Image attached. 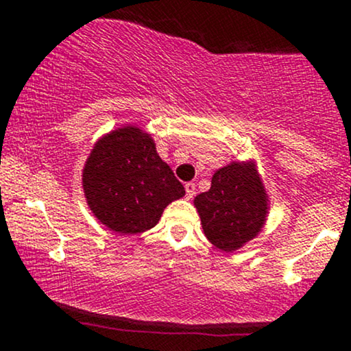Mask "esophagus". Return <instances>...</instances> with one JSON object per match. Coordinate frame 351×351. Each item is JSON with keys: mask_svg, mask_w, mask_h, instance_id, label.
I'll return each mask as SVG.
<instances>
[{"mask_svg": "<svg viewBox=\"0 0 351 351\" xmlns=\"http://www.w3.org/2000/svg\"><path fill=\"white\" fill-rule=\"evenodd\" d=\"M184 189H186V198L191 199L193 196L196 195V184L193 183V181H188L186 184H184Z\"/></svg>", "mask_w": 351, "mask_h": 351, "instance_id": "1", "label": "esophagus"}]
</instances>
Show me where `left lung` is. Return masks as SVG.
Wrapping results in <instances>:
<instances>
[{
	"mask_svg": "<svg viewBox=\"0 0 351 351\" xmlns=\"http://www.w3.org/2000/svg\"><path fill=\"white\" fill-rule=\"evenodd\" d=\"M204 236L224 252L241 249L263 231L269 196L256 162H231L219 168L211 188L195 198Z\"/></svg>",
	"mask_w": 351,
	"mask_h": 351,
	"instance_id": "obj_1",
	"label": "left lung"
}]
</instances>
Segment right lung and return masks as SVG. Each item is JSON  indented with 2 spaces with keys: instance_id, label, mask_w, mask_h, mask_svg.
Wrapping results in <instances>:
<instances>
[{
  "instance_id": "1",
  "label": "right lung",
  "mask_w": 351,
  "mask_h": 351,
  "mask_svg": "<svg viewBox=\"0 0 351 351\" xmlns=\"http://www.w3.org/2000/svg\"><path fill=\"white\" fill-rule=\"evenodd\" d=\"M87 206L117 234H140L183 198V184L160 158L152 135L123 125L95 142L82 170Z\"/></svg>"
}]
</instances>
